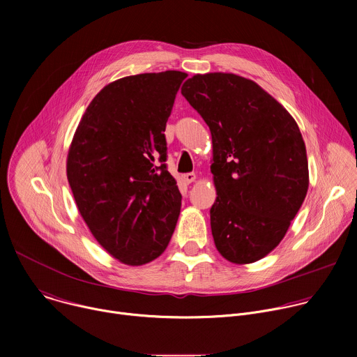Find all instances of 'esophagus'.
Segmentation results:
<instances>
[{"label":"esophagus","instance_id":"34e87169","mask_svg":"<svg viewBox=\"0 0 357 357\" xmlns=\"http://www.w3.org/2000/svg\"><path fill=\"white\" fill-rule=\"evenodd\" d=\"M195 179H196V174H195V172H188V174L183 175V181H185L186 183H190V182H193Z\"/></svg>","mask_w":357,"mask_h":357}]
</instances>
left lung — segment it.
<instances>
[{
    "label": "left lung",
    "mask_w": 357,
    "mask_h": 357,
    "mask_svg": "<svg viewBox=\"0 0 357 357\" xmlns=\"http://www.w3.org/2000/svg\"><path fill=\"white\" fill-rule=\"evenodd\" d=\"M181 91L212 132L216 248L236 264L257 261L280 244L307 196L301 131L275 98L233 73L196 75Z\"/></svg>",
    "instance_id": "1"
}]
</instances>
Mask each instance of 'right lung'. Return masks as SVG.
<instances>
[{
  "label": "right lung",
  "instance_id": "add662e5",
  "mask_svg": "<svg viewBox=\"0 0 357 357\" xmlns=\"http://www.w3.org/2000/svg\"><path fill=\"white\" fill-rule=\"evenodd\" d=\"M186 76L167 70L110 83L91 100L69 149L68 181L83 220L128 266L161 256L179 218L164 131Z\"/></svg>",
  "mask_w": 357,
  "mask_h": 357
}]
</instances>
